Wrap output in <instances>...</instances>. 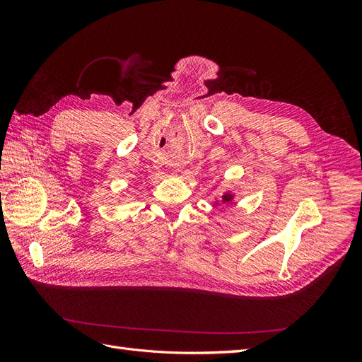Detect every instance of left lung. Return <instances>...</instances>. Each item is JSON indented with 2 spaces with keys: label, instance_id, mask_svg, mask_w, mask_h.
<instances>
[{
  "label": "left lung",
  "instance_id": "8db88e82",
  "mask_svg": "<svg viewBox=\"0 0 362 362\" xmlns=\"http://www.w3.org/2000/svg\"><path fill=\"white\" fill-rule=\"evenodd\" d=\"M233 198H234V196L231 194V193H225L223 196H222V202H231L233 201Z\"/></svg>",
  "mask_w": 362,
  "mask_h": 362
}]
</instances>
